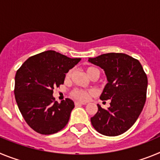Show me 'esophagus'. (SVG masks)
<instances>
[{
    "label": "esophagus",
    "mask_w": 160,
    "mask_h": 160,
    "mask_svg": "<svg viewBox=\"0 0 160 160\" xmlns=\"http://www.w3.org/2000/svg\"><path fill=\"white\" fill-rule=\"evenodd\" d=\"M87 103L86 102H75V105L76 106H79V105H86Z\"/></svg>",
    "instance_id": "34e87169"
}]
</instances>
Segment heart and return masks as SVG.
Wrapping results in <instances>:
<instances>
[{
	"label": "heart",
	"mask_w": 160,
	"mask_h": 160,
	"mask_svg": "<svg viewBox=\"0 0 160 160\" xmlns=\"http://www.w3.org/2000/svg\"><path fill=\"white\" fill-rule=\"evenodd\" d=\"M86 72H87V74L88 75V77L92 78L93 76L98 74V70L96 69V68L92 67V66H90V67H87L86 69ZM72 75V70H69L68 73H66V79H69ZM93 94V91L91 90H78V89H75L73 90L71 93L72 97L76 98L78 100H80V101H87L89 98L90 97V95Z\"/></svg>",
	"instance_id": "b5f03b06"
}]
</instances>
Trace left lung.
Wrapping results in <instances>:
<instances>
[{
	"label": "left lung",
	"instance_id": "obj_1",
	"mask_svg": "<svg viewBox=\"0 0 160 160\" xmlns=\"http://www.w3.org/2000/svg\"><path fill=\"white\" fill-rule=\"evenodd\" d=\"M88 62L105 72L107 83L100 99H111L107 109L98 106L90 118L94 129L107 136H117L136 122L146 102L148 77L137 59L125 53H104Z\"/></svg>",
	"mask_w": 160,
	"mask_h": 160
}]
</instances>
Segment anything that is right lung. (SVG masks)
I'll use <instances>...</instances> for the list:
<instances>
[{"mask_svg": "<svg viewBox=\"0 0 160 160\" xmlns=\"http://www.w3.org/2000/svg\"><path fill=\"white\" fill-rule=\"evenodd\" d=\"M81 58H70L54 50L30 57L17 71L14 94L22 116L38 133L50 135L68 123L74 102L55 101L53 89L64 83L66 73Z\"/></svg>", "mask_w": 160, "mask_h": 160, "instance_id": "right-lung-1", "label": "right lung"}]
</instances>
